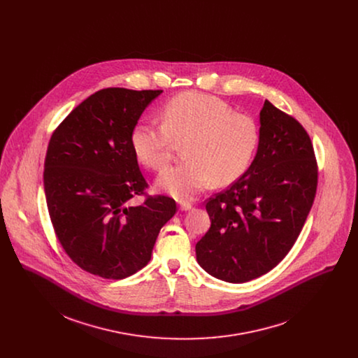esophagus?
<instances>
[{
    "label": "esophagus",
    "mask_w": 358,
    "mask_h": 358,
    "mask_svg": "<svg viewBox=\"0 0 358 358\" xmlns=\"http://www.w3.org/2000/svg\"><path fill=\"white\" fill-rule=\"evenodd\" d=\"M179 208H180V210H190L193 208V205L187 203V201H180L179 203Z\"/></svg>",
    "instance_id": "esophagus-1"
}]
</instances>
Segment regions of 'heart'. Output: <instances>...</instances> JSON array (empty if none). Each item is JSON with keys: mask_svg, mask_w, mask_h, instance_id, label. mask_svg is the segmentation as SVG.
<instances>
[{"mask_svg": "<svg viewBox=\"0 0 358 358\" xmlns=\"http://www.w3.org/2000/svg\"><path fill=\"white\" fill-rule=\"evenodd\" d=\"M162 121L135 125L131 145L139 162L155 171L168 164L176 146H186L187 161L165 169L155 180L159 190L179 200L196 197L212 182L227 186L240 179L259 145L254 118L203 94L173 98L162 111Z\"/></svg>", "mask_w": 358, "mask_h": 358, "instance_id": "1", "label": "heart"}]
</instances>
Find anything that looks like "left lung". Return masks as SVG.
<instances>
[{
	"label": "left lung",
	"mask_w": 358,
	"mask_h": 358,
	"mask_svg": "<svg viewBox=\"0 0 358 358\" xmlns=\"http://www.w3.org/2000/svg\"><path fill=\"white\" fill-rule=\"evenodd\" d=\"M247 172L205 205L210 227L196 245L215 278L241 284L275 267L294 247L314 201L317 164L305 128L268 101Z\"/></svg>",
	"instance_id": "8db88e82"
}]
</instances>
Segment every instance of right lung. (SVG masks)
Listing matches in <instances>:
<instances>
[{"label":"right lung","instance_id":"right-lung-1","mask_svg":"<svg viewBox=\"0 0 358 358\" xmlns=\"http://www.w3.org/2000/svg\"><path fill=\"white\" fill-rule=\"evenodd\" d=\"M161 94L98 91L63 120L48 145L44 190L57 240L76 264L103 278L121 280L145 267L176 212L165 196L131 204L148 187L131 134Z\"/></svg>","mask_w":358,"mask_h":358}]
</instances>
